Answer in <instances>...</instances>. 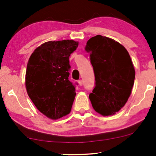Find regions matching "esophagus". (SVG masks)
Wrapping results in <instances>:
<instances>
[{"label": "esophagus", "instance_id": "esophagus-1", "mask_svg": "<svg viewBox=\"0 0 156 156\" xmlns=\"http://www.w3.org/2000/svg\"><path fill=\"white\" fill-rule=\"evenodd\" d=\"M78 84H79V85H80V86L82 87V85H83V81H82V80H79V81H78Z\"/></svg>", "mask_w": 156, "mask_h": 156}]
</instances>
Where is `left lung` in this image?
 Listing matches in <instances>:
<instances>
[{"label":"left lung","instance_id":"obj_1","mask_svg":"<svg viewBox=\"0 0 156 156\" xmlns=\"http://www.w3.org/2000/svg\"><path fill=\"white\" fill-rule=\"evenodd\" d=\"M96 86L89 97L102 116L114 115L126 103L135 80V69L124 47L112 38L96 35L87 42Z\"/></svg>","mask_w":156,"mask_h":156}]
</instances>
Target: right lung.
Returning <instances> with one entry per match:
<instances>
[{
	"mask_svg": "<svg viewBox=\"0 0 156 156\" xmlns=\"http://www.w3.org/2000/svg\"><path fill=\"white\" fill-rule=\"evenodd\" d=\"M78 44L72 40L46 42L34 50L27 62V94L36 108L52 120L71 112L76 92L68 78L69 58Z\"/></svg>",
	"mask_w": 156,
	"mask_h": 156,
	"instance_id": "1",
	"label": "right lung"
}]
</instances>
